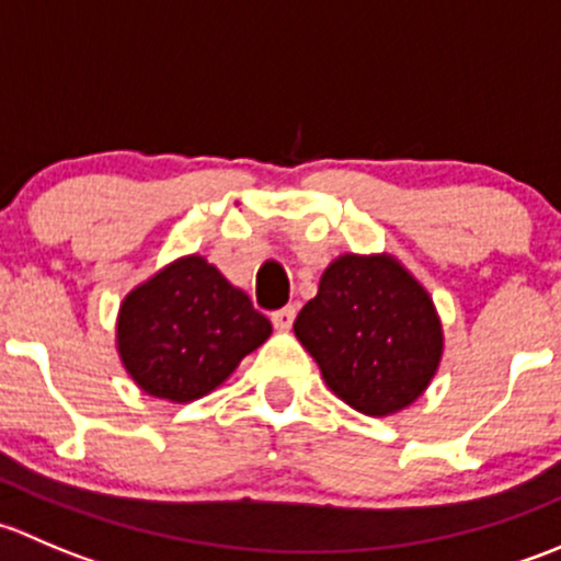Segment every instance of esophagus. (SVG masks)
<instances>
[{"label": "esophagus", "mask_w": 561, "mask_h": 561, "mask_svg": "<svg viewBox=\"0 0 561 561\" xmlns=\"http://www.w3.org/2000/svg\"><path fill=\"white\" fill-rule=\"evenodd\" d=\"M296 304H287V307H282L279 312L271 314V322H274L276 328H282V331H287V328L293 325V320H296Z\"/></svg>", "instance_id": "34e87169"}]
</instances>
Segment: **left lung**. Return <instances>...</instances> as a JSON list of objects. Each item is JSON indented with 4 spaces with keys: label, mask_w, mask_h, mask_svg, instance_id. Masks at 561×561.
Listing matches in <instances>:
<instances>
[{
    "label": "left lung",
    "mask_w": 561,
    "mask_h": 561,
    "mask_svg": "<svg viewBox=\"0 0 561 561\" xmlns=\"http://www.w3.org/2000/svg\"><path fill=\"white\" fill-rule=\"evenodd\" d=\"M328 388L364 415L412 404L443 355V328L428 293L390 257L344 254L296 317Z\"/></svg>",
    "instance_id": "obj_1"
}]
</instances>
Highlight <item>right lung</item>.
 <instances>
[{
    "label": "right lung",
    "instance_id": "add662e5",
    "mask_svg": "<svg viewBox=\"0 0 561 561\" xmlns=\"http://www.w3.org/2000/svg\"><path fill=\"white\" fill-rule=\"evenodd\" d=\"M271 322L203 257H184L127 296L118 314V353L146 393L192 401L214 390Z\"/></svg>",
    "mask_w": 561,
    "mask_h": 561
}]
</instances>
